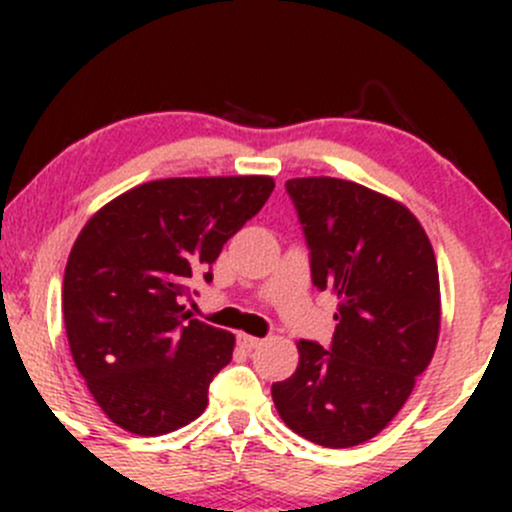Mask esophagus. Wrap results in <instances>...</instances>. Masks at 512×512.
Masks as SVG:
<instances>
[{"mask_svg": "<svg viewBox=\"0 0 512 512\" xmlns=\"http://www.w3.org/2000/svg\"><path fill=\"white\" fill-rule=\"evenodd\" d=\"M237 344H240L242 349H247V352H250V349H257V347H260L262 339L250 337V334H237Z\"/></svg>", "mask_w": 512, "mask_h": 512, "instance_id": "obj_1", "label": "esophagus"}]
</instances>
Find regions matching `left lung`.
Returning a JSON list of instances; mask_svg holds the SVG:
<instances>
[{"mask_svg": "<svg viewBox=\"0 0 512 512\" xmlns=\"http://www.w3.org/2000/svg\"><path fill=\"white\" fill-rule=\"evenodd\" d=\"M285 188L314 287L337 294L339 304L332 344L299 339L297 371L272 384V399L307 441L359 446L399 414L436 352V255L404 205L364 185L292 178Z\"/></svg>", "mask_w": 512, "mask_h": 512, "instance_id": "8db88e82", "label": "left lung"}]
</instances>
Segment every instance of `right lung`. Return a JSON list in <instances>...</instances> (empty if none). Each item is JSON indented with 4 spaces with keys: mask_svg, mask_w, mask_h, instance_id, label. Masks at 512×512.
<instances>
[{
    "mask_svg": "<svg viewBox=\"0 0 512 512\" xmlns=\"http://www.w3.org/2000/svg\"><path fill=\"white\" fill-rule=\"evenodd\" d=\"M275 190L267 175L151 180L84 225L64 272V322L96 404L136 436H163L208 406L235 337L190 319V280Z\"/></svg>",
    "mask_w": 512,
    "mask_h": 512,
    "instance_id": "1",
    "label": "right lung"
}]
</instances>
